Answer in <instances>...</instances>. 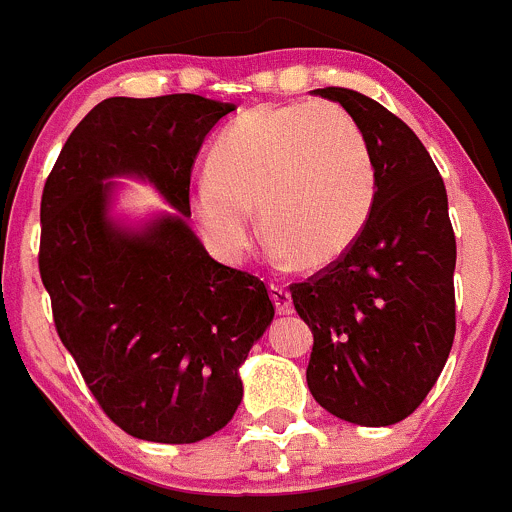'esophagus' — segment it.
Wrapping results in <instances>:
<instances>
[{
	"mask_svg": "<svg viewBox=\"0 0 512 512\" xmlns=\"http://www.w3.org/2000/svg\"><path fill=\"white\" fill-rule=\"evenodd\" d=\"M268 293H271V301H273V306H276L278 313L293 311L291 293H288L286 286H281V283H271V286H268Z\"/></svg>",
	"mask_w": 512,
	"mask_h": 512,
	"instance_id": "esophagus-1",
	"label": "esophagus"
}]
</instances>
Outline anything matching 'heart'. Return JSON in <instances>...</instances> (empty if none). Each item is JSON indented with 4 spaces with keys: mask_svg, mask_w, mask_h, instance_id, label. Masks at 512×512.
I'll return each mask as SVG.
<instances>
[{
    "mask_svg": "<svg viewBox=\"0 0 512 512\" xmlns=\"http://www.w3.org/2000/svg\"><path fill=\"white\" fill-rule=\"evenodd\" d=\"M189 204L226 261H241L254 246L258 206L278 261L326 268L353 249L371 219L376 166L361 126L341 106H256L221 131Z\"/></svg>",
    "mask_w": 512,
    "mask_h": 512,
    "instance_id": "heart-1",
    "label": "heart"
}]
</instances>
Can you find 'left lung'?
Wrapping results in <instances>:
<instances>
[{
  "label": "left lung",
  "instance_id": "1",
  "mask_svg": "<svg viewBox=\"0 0 512 512\" xmlns=\"http://www.w3.org/2000/svg\"><path fill=\"white\" fill-rule=\"evenodd\" d=\"M361 126L376 166V204L346 256L293 283L313 333L306 381L328 413L393 426L438 381L455 336V236L448 194L411 126L353 89L313 91Z\"/></svg>",
  "mask_w": 512,
  "mask_h": 512
}]
</instances>
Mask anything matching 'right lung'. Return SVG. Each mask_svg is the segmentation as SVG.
Wrapping results in <instances>:
<instances>
[{"mask_svg": "<svg viewBox=\"0 0 512 512\" xmlns=\"http://www.w3.org/2000/svg\"><path fill=\"white\" fill-rule=\"evenodd\" d=\"M236 104L111 96L79 121L42 194L39 273L54 326L106 416L151 443H196L234 418L239 368L273 321L266 286L214 261L191 231L189 184ZM114 178L151 183L174 212L110 216Z\"/></svg>", "mask_w": 512, "mask_h": 512, "instance_id": "1", "label": "right lung"}]
</instances>
